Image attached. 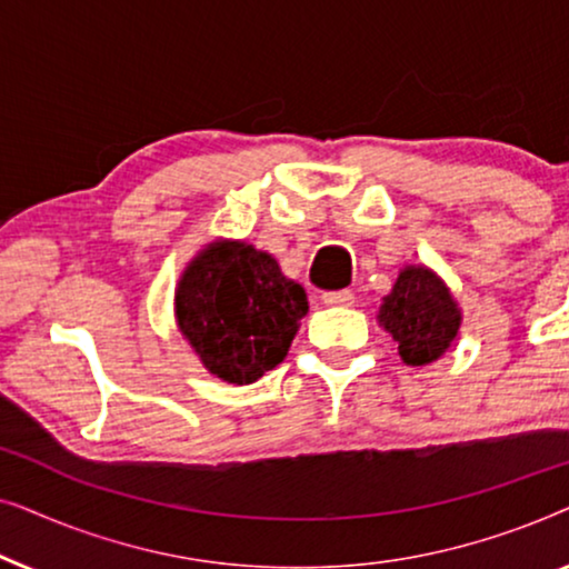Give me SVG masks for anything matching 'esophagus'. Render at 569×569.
<instances>
[{"label":"esophagus","mask_w":569,"mask_h":569,"mask_svg":"<svg viewBox=\"0 0 569 569\" xmlns=\"http://www.w3.org/2000/svg\"><path fill=\"white\" fill-rule=\"evenodd\" d=\"M321 300H323V306L347 308V306H352V302H355V295L349 290H329V292L321 295Z\"/></svg>","instance_id":"obj_1"}]
</instances>
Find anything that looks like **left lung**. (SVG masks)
<instances>
[{
    "label": "left lung",
    "instance_id": "left-lung-1",
    "mask_svg": "<svg viewBox=\"0 0 569 569\" xmlns=\"http://www.w3.org/2000/svg\"><path fill=\"white\" fill-rule=\"evenodd\" d=\"M380 321L399 341L407 365H427L446 352L456 339L458 308L446 284L425 267L403 269L393 292L383 298Z\"/></svg>",
    "mask_w": 569,
    "mask_h": 569
}]
</instances>
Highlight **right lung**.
I'll return each instance as SVG.
<instances>
[{"instance_id":"obj_1","label":"right lung","mask_w":569,"mask_h":569,"mask_svg":"<svg viewBox=\"0 0 569 569\" xmlns=\"http://www.w3.org/2000/svg\"><path fill=\"white\" fill-rule=\"evenodd\" d=\"M306 313V290L269 253L228 240L193 259L176 292L183 337L209 372L238 386L284 360Z\"/></svg>"}]
</instances>
